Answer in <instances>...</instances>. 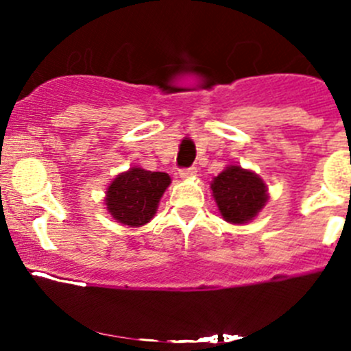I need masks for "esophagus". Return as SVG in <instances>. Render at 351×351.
<instances>
[{
  "label": "esophagus",
  "instance_id": "34e87169",
  "mask_svg": "<svg viewBox=\"0 0 351 351\" xmlns=\"http://www.w3.org/2000/svg\"><path fill=\"white\" fill-rule=\"evenodd\" d=\"M197 175V168H185V169H180L178 171V176L182 180H189V178H193V176Z\"/></svg>",
  "mask_w": 351,
  "mask_h": 351
}]
</instances>
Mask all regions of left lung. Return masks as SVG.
I'll return each instance as SVG.
<instances>
[{"label": "left lung", "instance_id": "8db88e82", "mask_svg": "<svg viewBox=\"0 0 351 351\" xmlns=\"http://www.w3.org/2000/svg\"><path fill=\"white\" fill-rule=\"evenodd\" d=\"M214 200L224 221L246 224L253 221L268 200V189L256 173L238 165L226 166L210 183Z\"/></svg>", "mask_w": 351, "mask_h": 351}]
</instances>
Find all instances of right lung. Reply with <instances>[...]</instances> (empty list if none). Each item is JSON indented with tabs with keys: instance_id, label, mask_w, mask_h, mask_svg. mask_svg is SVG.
<instances>
[{
	"instance_id": "1",
	"label": "right lung",
	"mask_w": 351,
	"mask_h": 351,
	"mask_svg": "<svg viewBox=\"0 0 351 351\" xmlns=\"http://www.w3.org/2000/svg\"><path fill=\"white\" fill-rule=\"evenodd\" d=\"M171 178L168 173L130 168L113 178L107 189V210L117 222L141 228L154 217L156 208Z\"/></svg>"
}]
</instances>
